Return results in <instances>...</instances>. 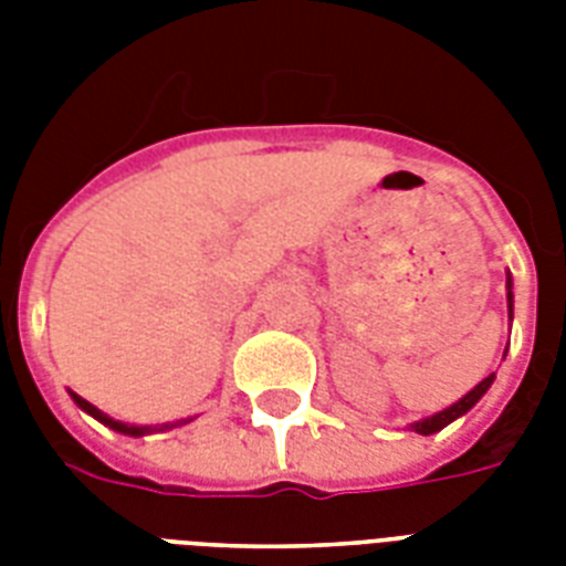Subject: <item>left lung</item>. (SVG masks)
Wrapping results in <instances>:
<instances>
[{
	"instance_id": "1",
	"label": "left lung",
	"mask_w": 566,
	"mask_h": 566,
	"mask_svg": "<svg viewBox=\"0 0 566 566\" xmlns=\"http://www.w3.org/2000/svg\"><path fill=\"white\" fill-rule=\"evenodd\" d=\"M505 291H509V319H514V279H511V273H509V279H505ZM493 378H496V376H493V373H491V376L482 378V381H479V385H475L473 390H470V394L461 396L458 402H452V405H449V408H443V411L431 413V417L413 420L411 426H408V429L417 431V434H434V431L447 429L449 422H455L458 417H464V413L470 411V408H473V405L479 402V399H482L484 394H488V390H491Z\"/></svg>"
}]
</instances>
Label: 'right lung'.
I'll return each mask as SVG.
<instances>
[{"label":"right lung","mask_w":566,"mask_h":566,"mask_svg":"<svg viewBox=\"0 0 566 566\" xmlns=\"http://www.w3.org/2000/svg\"><path fill=\"white\" fill-rule=\"evenodd\" d=\"M70 396H73V402L82 408L84 413H91L93 420H99L102 426H108V429L119 431V434H128V438H144V434H155V431H170V429H179V426H188L190 420H196V417H185V420H176V422H164V426H135V422H123V420H114V417H108L105 411H99L96 405H91L87 399H82L78 394H73L70 390Z\"/></svg>","instance_id":"right-lung-1"}]
</instances>
